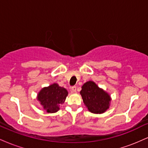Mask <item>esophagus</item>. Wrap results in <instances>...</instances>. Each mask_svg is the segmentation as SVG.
I'll use <instances>...</instances> for the list:
<instances>
[{
	"mask_svg": "<svg viewBox=\"0 0 148 148\" xmlns=\"http://www.w3.org/2000/svg\"><path fill=\"white\" fill-rule=\"evenodd\" d=\"M71 92H72V93H75L76 92V86H72V88H71Z\"/></svg>",
	"mask_w": 148,
	"mask_h": 148,
	"instance_id": "obj_1",
	"label": "esophagus"
}]
</instances>
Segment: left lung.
<instances>
[{"label":"left lung","instance_id":"obj_1","mask_svg":"<svg viewBox=\"0 0 148 148\" xmlns=\"http://www.w3.org/2000/svg\"><path fill=\"white\" fill-rule=\"evenodd\" d=\"M80 94L85 106L91 113L101 114L109 108L111 95L99 88L94 81H89L85 83L81 87Z\"/></svg>","mask_w":148,"mask_h":148}]
</instances>
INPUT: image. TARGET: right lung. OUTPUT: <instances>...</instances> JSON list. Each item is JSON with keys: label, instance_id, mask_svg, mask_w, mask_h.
Returning a JSON list of instances; mask_svg holds the SVG:
<instances>
[{"label": "right lung", "instance_id": "add662e5", "mask_svg": "<svg viewBox=\"0 0 148 148\" xmlns=\"http://www.w3.org/2000/svg\"><path fill=\"white\" fill-rule=\"evenodd\" d=\"M68 92L58 84L42 88L37 95V99L42 105V108L47 113H56L60 109V106L65 101Z\"/></svg>", "mask_w": 148, "mask_h": 148}]
</instances>
